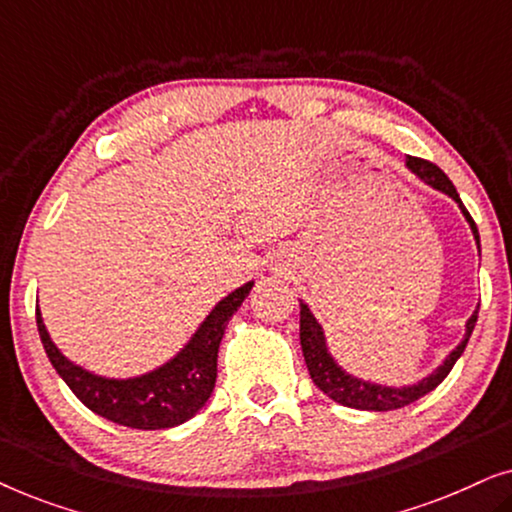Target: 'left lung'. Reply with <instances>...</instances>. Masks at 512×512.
Masks as SVG:
<instances>
[{
	"instance_id": "8db88e82",
	"label": "left lung",
	"mask_w": 512,
	"mask_h": 512,
	"mask_svg": "<svg viewBox=\"0 0 512 512\" xmlns=\"http://www.w3.org/2000/svg\"><path fill=\"white\" fill-rule=\"evenodd\" d=\"M405 165H408V170L412 174H417V177L422 179L426 186H431L440 193L450 195V198L457 202L461 214H464L468 226H471V233H473L475 244H478V251H480L478 226H475V221L471 219V214H468V209L464 207V202H461V198H459L457 188H454L452 181L447 179V174L440 170L438 165H433V163H429V160H422V158L408 156L405 158ZM478 307H475L471 319L466 321L464 338H461L459 345L445 356L443 363H440L436 370H431L429 375L422 377L419 382L403 384V387H387V384H377V382L363 380V377L347 373V370L333 359L331 349H328L324 328H321V324L312 314L310 307H307L305 300H300V347H303V356H305L307 370H310L312 382L317 384V387L324 391L328 398H333L335 403L347 405V408L373 410V412L398 410V408H405V405L419 401V398L436 389L438 384L443 382L447 375H450L452 366L459 361V356L464 354L468 338H471L475 321H478Z\"/></svg>"
}]
</instances>
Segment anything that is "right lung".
Wrapping results in <instances>:
<instances>
[{
    "label": "right lung",
    "instance_id": "add662e5",
    "mask_svg": "<svg viewBox=\"0 0 512 512\" xmlns=\"http://www.w3.org/2000/svg\"><path fill=\"white\" fill-rule=\"evenodd\" d=\"M251 286L254 282H247L221 298L170 361L125 380L97 375L69 361L48 335L41 310H37V326L53 368L88 410L130 429H172L198 415L212 396L221 338Z\"/></svg>",
    "mask_w": 512,
    "mask_h": 512
}]
</instances>
